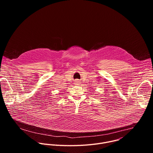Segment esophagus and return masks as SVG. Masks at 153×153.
<instances>
[{"label":"esophagus","mask_w":153,"mask_h":153,"mask_svg":"<svg viewBox=\"0 0 153 153\" xmlns=\"http://www.w3.org/2000/svg\"><path fill=\"white\" fill-rule=\"evenodd\" d=\"M75 83H76V84H78V83H80V82H79V80L78 79H77V80H75Z\"/></svg>","instance_id":"34e87169"}]
</instances>
